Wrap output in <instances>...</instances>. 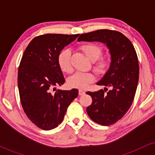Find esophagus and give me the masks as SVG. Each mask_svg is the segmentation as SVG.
I'll use <instances>...</instances> for the list:
<instances>
[{"mask_svg":"<svg viewBox=\"0 0 155 155\" xmlns=\"http://www.w3.org/2000/svg\"><path fill=\"white\" fill-rule=\"evenodd\" d=\"M84 94H85V92L84 91V90H79V95H84Z\"/></svg>","mask_w":155,"mask_h":155,"instance_id":"esophagus-1","label":"esophagus"}]
</instances>
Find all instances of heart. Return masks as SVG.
<instances>
[{"label": "heart", "instance_id": "heart-1", "mask_svg": "<svg viewBox=\"0 0 155 155\" xmlns=\"http://www.w3.org/2000/svg\"><path fill=\"white\" fill-rule=\"evenodd\" d=\"M79 49L84 53L85 55L92 61L93 64V70L97 75H104L109 69L111 64V58L108 57H101L103 49L101 46L93 43L84 44L79 47ZM71 51L65 49L60 51L58 56V63L60 70L66 74L72 71L71 63ZM95 80V75L91 72H77L68 79V84L72 88L83 89L87 88L90 84Z\"/></svg>", "mask_w": 155, "mask_h": 155}]
</instances>
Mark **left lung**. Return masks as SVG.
Here are the masks:
<instances>
[{
  "instance_id": "1",
  "label": "left lung",
  "mask_w": 155,
  "mask_h": 155,
  "mask_svg": "<svg viewBox=\"0 0 155 155\" xmlns=\"http://www.w3.org/2000/svg\"><path fill=\"white\" fill-rule=\"evenodd\" d=\"M79 41H100L106 44L111 53V64L103 79L97 83L106 87L97 92H87L92 98L87 108L88 116L101 125L108 126L121 120L133 104L136 95L139 65L133 44L120 32L98 31L79 35ZM106 86L111 87L108 91Z\"/></svg>"
}]
</instances>
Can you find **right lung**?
<instances>
[{
    "mask_svg": "<svg viewBox=\"0 0 155 155\" xmlns=\"http://www.w3.org/2000/svg\"><path fill=\"white\" fill-rule=\"evenodd\" d=\"M76 35L47 34L35 37L27 47L18 69L21 104L30 120L39 128L49 130L63 121L67 108L78 96V90H56L65 80L58 56Z\"/></svg>",
    "mask_w": 155,
    "mask_h": 155,
    "instance_id": "right-lung-1",
    "label": "right lung"
}]
</instances>
